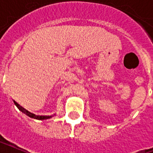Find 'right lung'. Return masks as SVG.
<instances>
[{
    "label": "right lung",
    "mask_w": 153,
    "mask_h": 153,
    "mask_svg": "<svg viewBox=\"0 0 153 153\" xmlns=\"http://www.w3.org/2000/svg\"><path fill=\"white\" fill-rule=\"evenodd\" d=\"M13 102H14V104L17 107V108H18L22 112L25 113V115H27L29 117H30V118H33L36 119V120H47V119H50L52 117V115H34V114H33V113L29 112L28 111L25 110L24 108H22V107H21V106H20L17 102H15V101H13Z\"/></svg>",
    "instance_id": "obj_1"
}]
</instances>
